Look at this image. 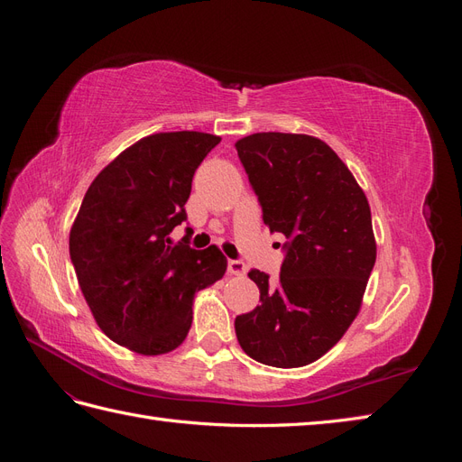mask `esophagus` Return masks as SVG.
Segmentation results:
<instances>
[{
  "mask_svg": "<svg viewBox=\"0 0 462 462\" xmlns=\"http://www.w3.org/2000/svg\"><path fill=\"white\" fill-rule=\"evenodd\" d=\"M227 270L233 275H245L246 273V263L243 260H229L227 262Z\"/></svg>",
  "mask_w": 462,
  "mask_h": 462,
  "instance_id": "1",
  "label": "esophagus"
}]
</instances>
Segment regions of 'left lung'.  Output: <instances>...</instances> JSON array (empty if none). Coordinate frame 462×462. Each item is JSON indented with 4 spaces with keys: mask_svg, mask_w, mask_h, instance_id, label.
<instances>
[{
    "mask_svg": "<svg viewBox=\"0 0 462 462\" xmlns=\"http://www.w3.org/2000/svg\"><path fill=\"white\" fill-rule=\"evenodd\" d=\"M235 148L263 223L287 239L277 282L248 272L262 304L235 318L236 339L265 366H306L343 337L360 310L375 263L366 194L319 138L254 133Z\"/></svg>",
    "mask_w": 462,
    "mask_h": 462,
    "instance_id": "obj_1",
    "label": "left lung"
}]
</instances>
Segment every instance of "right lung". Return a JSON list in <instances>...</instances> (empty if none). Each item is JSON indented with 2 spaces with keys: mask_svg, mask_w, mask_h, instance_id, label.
I'll return each mask as SVG.
<instances>
[{
  "mask_svg": "<svg viewBox=\"0 0 462 462\" xmlns=\"http://www.w3.org/2000/svg\"><path fill=\"white\" fill-rule=\"evenodd\" d=\"M221 138L158 133L97 173L69 235V254L96 324L111 341L146 356L185 341L194 292L227 270L217 246L194 250L170 233L187 221L192 177Z\"/></svg>",
  "mask_w": 462,
  "mask_h": 462,
  "instance_id": "add662e5",
  "label": "right lung"
}]
</instances>
